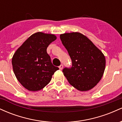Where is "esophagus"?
<instances>
[{
  "label": "esophagus",
  "instance_id": "obj_1",
  "mask_svg": "<svg viewBox=\"0 0 122 122\" xmlns=\"http://www.w3.org/2000/svg\"><path fill=\"white\" fill-rule=\"evenodd\" d=\"M62 68H63V65H62V64H61V65H60L59 66V69L60 70H62Z\"/></svg>",
  "mask_w": 122,
  "mask_h": 122
}]
</instances>
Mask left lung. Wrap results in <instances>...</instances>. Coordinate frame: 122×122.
Wrapping results in <instances>:
<instances>
[{"mask_svg": "<svg viewBox=\"0 0 122 122\" xmlns=\"http://www.w3.org/2000/svg\"><path fill=\"white\" fill-rule=\"evenodd\" d=\"M72 67L62 70L68 82L80 91L93 88L100 81L106 67L104 54L86 36L77 32L60 35Z\"/></svg>", "mask_w": 122, "mask_h": 122, "instance_id": "left-lung-1", "label": "left lung"}]
</instances>
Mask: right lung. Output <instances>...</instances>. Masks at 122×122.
<instances>
[{"instance_id":"add662e5","label":"right lung","mask_w":122,"mask_h":122,"mask_svg":"<svg viewBox=\"0 0 122 122\" xmlns=\"http://www.w3.org/2000/svg\"><path fill=\"white\" fill-rule=\"evenodd\" d=\"M57 39L53 34L42 32L28 38L15 51L12 58L13 71L22 86L30 91L43 89L59 69L52 64L47 47Z\"/></svg>"}]
</instances>
